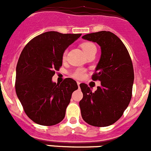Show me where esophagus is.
<instances>
[{
  "instance_id": "esophagus-1",
  "label": "esophagus",
  "mask_w": 151,
  "mask_h": 151,
  "mask_svg": "<svg viewBox=\"0 0 151 151\" xmlns=\"http://www.w3.org/2000/svg\"><path fill=\"white\" fill-rule=\"evenodd\" d=\"M80 84H81V83H80L79 81H77V84H78V87H79V86H80Z\"/></svg>"
}]
</instances>
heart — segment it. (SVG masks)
Instances as JSON below:
<instances>
[{
    "mask_svg": "<svg viewBox=\"0 0 151 151\" xmlns=\"http://www.w3.org/2000/svg\"><path fill=\"white\" fill-rule=\"evenodd\" d=\"M81 48L84 50L85 54L88 53L89 52L93 50V49H96V46L90 42L83 43V44H81ZM84 75H85V70H84V69L81 68L77 69V70H76L75 71H73V73H72V76L74 77V78H82L84 76Z\"/></svg>",
    "mask_w": 151,
    "mask_h": 151,
    "instance_id": "obj_1",
    "label": "heart"
}]
</instances>
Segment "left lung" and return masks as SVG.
<instances>
[{
  "instance_id": "obj_1",
  "label": "left lung",
  "mask_w": 151,
  "mask_h": 151,
  "mask_svg": "<svg viewBox=\"0 0 151 151\" xmlns=\"http://www.w3.org/2000/svg\"><path fill=\"white\" fill-rule=\"evenodd\" d=\"M82 38L101 47V57L92 76L101 81V86L93 92L86 84H80L81 116L90 125L107 127L119 119L131 99L133 64L124 44L111 32H93Z\"/></svg>"
}]
</instances>
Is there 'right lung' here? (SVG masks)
<instances>
[{"label": "right lung", "mask_w": 151, "mask_h": 151, "mask_svg": "<svg viewBox=\"0 0 151 151\" xmlns=\"http://www.w3.org/2000/svg\"><path fill=\"white\" fill-rule=\"evenodd\" d=\"M81 35L47 32L32 39L21 52L16 67L15 91L26 114L36 124L55 125L64 119L78 85L70 78L60 84L52 78L62 66L66 49Z\"/></svg>", "instance_id": "add662e5"}]
</instances>
